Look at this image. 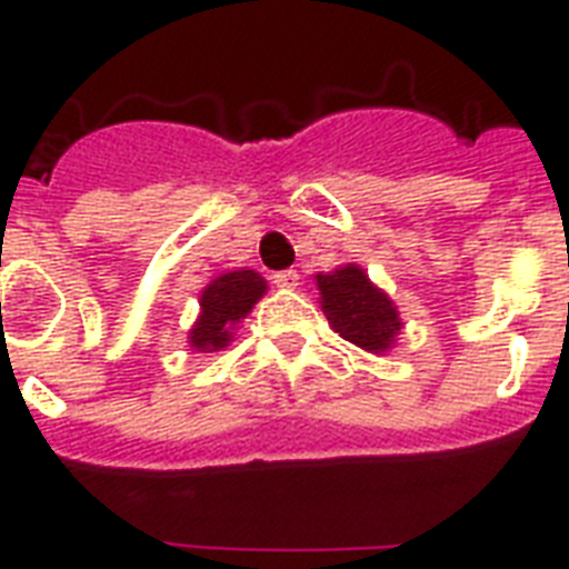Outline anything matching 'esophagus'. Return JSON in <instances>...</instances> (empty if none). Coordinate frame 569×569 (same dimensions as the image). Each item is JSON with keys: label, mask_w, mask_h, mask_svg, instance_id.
Segmentation results:
<instances>
[{"label": "esophagus", "mask_w": 569, "mask_h": 569, "mask_svg": "<svg viewBox=\"0 0 569 569\" xmlns=\"http://www.w3.org/2000/svg\"><path fill=\"white\" fill-rule=\"evenodd\" d=\"M271 280H274V286H280V289H295V286H298V280H301V274L289 268V271H277Z\"/></svg>", "instance_id": "esophagus-1"}]
</instances>
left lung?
Here are the masks:
<instances>
[{
    "instance_id": "left-lung-1",
    "label": "left lung",
    "mask_w": 569,
    "mask_h": 569,
    "mask_svg": "<svg viewBox=\"0 0 569 569\" xmlns=\"http://www.w3.org/2000/svg\"><path fill=\"white\" fill-rule=\"evenodd\" d=\"M316 280H319L321 310L339 337L375 355L392 346L401 321L387 295L369 283L363 268L342 266L337 271L319 274Z\"/></svg>"
}]
</instances>
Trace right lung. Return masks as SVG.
Segmentation results:
<instances>
[{
    "mask_svg": "<svg viewBox=\"0 0 569 569\" xmlns=\"http://www.w3.org/2000/svg\"><path fill=\"white\" fill-rule=\"evenodd\" d=\"M262 292H266V280L257 271H230L212 280L200 295V319L191 328V348L221 351L232 339V325L248 316Z\"/></svg>",
    "mask_w": 569,
    "mask_h": 569,
    "instance_id": "add662e5",
    "label": "right lung"
}]
</instances>
